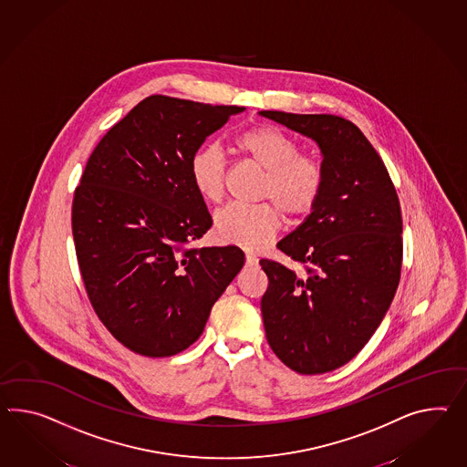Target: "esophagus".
I'll list each match as a JSON object with an SVG mask.
<instances>
[{
  "instance_id": "1",
  "label": "esophagus",
  "mask_w": 467,
  "mask_h": 467,
  "mask_svg": "<svg viewBox=\"0 0 467 467\" xmlns=\"http://www.w3.org/2000/svg\"><path fill=\"white\" fill-rule=\"evenodd\" d=\"M245 261H247L249 265H257V264H259V259H257L252 252H247V254H245Z\"/></svg>"
}]
</instances>
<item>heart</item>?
Masks as SVG:
<instances>
[{"label": "heart", "mask_w": 467, "mask_h": 467, "mask_svg": "<svg viewBox=\"0 0 467 467\" xmlns=\"http://www.w3.org/2000/svg\"><path fill=\"white\" fill-rule=\"evenodd\" d=\"M235 149L265 171L263 196L273 200L287 215H303L317 203L323 186L322 166L281 130L269 125L252 127L234 140ZM227 166L216 145H204L192 154L190 176L198 194L220 203L225 194ZM281 227L279 210L273 204H228L215 216L218 240L249 251H261Z\"/></svg>", "instance_id": "1"}]
</instances>
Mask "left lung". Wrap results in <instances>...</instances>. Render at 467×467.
<instances>
[{
    "label": "left lung",
    "mask_w": 467,
    "mask_h": 467,
    "mask_svg": "<svg viewBox=\"0 0 467 467\" xmlns=\"http://www.w3.org/2000/svg\"><path fill=\"white\" fill-rule=\"evenodd\" d=\"M318 145L322 192L277 249L305 264L296 275L263 259L261 301L275 356L299 374L354 359L383 322L401 273L403 222L395 186L364 133L342 117L259 111Z\"/></svg>",
    "instance_id": "obj_1"
}]
</instances>
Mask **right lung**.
<instances>
[{
  "label": "right lung",
  "mask_w": 467,
  "mask_h": 467,
  "mask_svg": "<svg viewBox=\"0 0 467 467\" xmlns=\"http://www.w3.org/2000/svg\"><path fill=\"white\" fill-rule=\"evenodd\" d=\"M244 109L149 96L96 145L76 188L72 235L88 296L140 356L194 344L244 267L235 245L184 247L213 223L192 186V154Z\"/></svg>",
  "instance_id": "obj_1"
}]
</instances>
